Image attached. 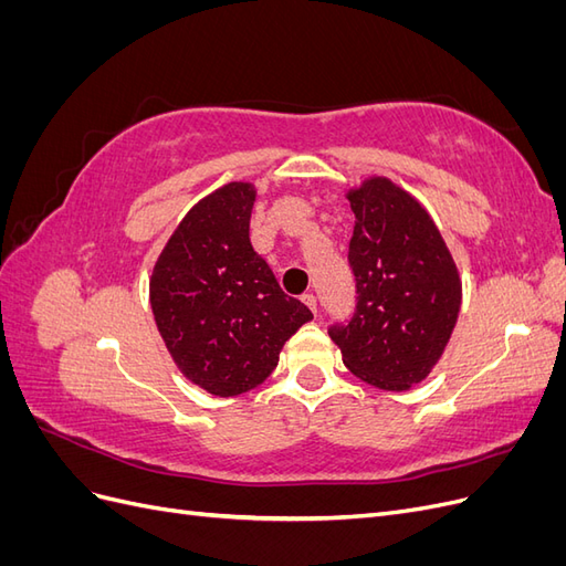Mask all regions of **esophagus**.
<instances>
[{"instance_id":"esophagus-1","label":"esophagus","mask_w":566,"mask_h":566,"mask_svg":"<svg viewBox=\"0 0 566 566\" xmlns=\"http://www.w3.org/2000/svg\"><path fill=\"white\" fill-rule=\"evenodd\" d=\"M302 302H304L306 306H310L312 312H316V295H314V293H304V295H302Z\"/></svg>"}]
</instances>
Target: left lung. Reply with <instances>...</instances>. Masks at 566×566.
Listing matches in <instances>:
<instances>
[{
    "label": "left lung",
    "mask_w": 566,
    "mask_h": 566,
    "mask_svg": "<svg viewBox=\"0 0 566 566\" xmlns=\"http://www.w3.org/2000/svg\"><path fill=\"white\" fill-rule=\"evenodd\" d=\"M349 205L356 310L328 335L356 378L403 391L447 347L460 312L458 271L430 214L389 179H368Z\"/></svg>",
    "instance_id": "8db88e82"
}]
</instances>
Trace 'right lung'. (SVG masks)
Returning a JSON list of instances; mask_svg holds the SVG:
<instances>
[{"instance_id": "obj_1", "label": "right lung", "mask_w": 566, "mask_h": 566, "mask_svg": "<svg viewBox=\"0 0 566 566\" xmlns=\"http://www.w3.org/2000/svg\"><path fill=\"white\" fill-rule=\"evenodd\" d=\"M254 188L227 184L202 198L169 238L150 276V306L175 364L214 397H235L276 368L312 312L285 295L252 250Z\"/></svg>"}]
</instances>
